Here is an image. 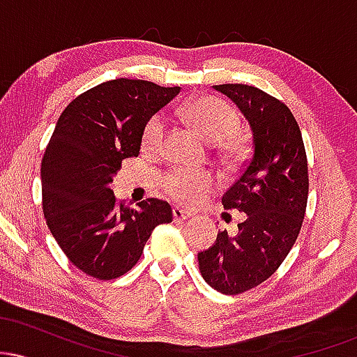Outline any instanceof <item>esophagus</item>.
I'll use <instances>...</instances> for the list:
<instances>
[{
	"label": "esophagus",
	"mask_w": 357,
	"mask_h": 357,
	"mask_svg": "<svg viewBox=\"0 0 357 357\" xmlns=\"http://www.w3.org/2000/svg\"><path fill=\"white\" fill-rule=\"evenodd\" d=\"M173 216H174V221H184V220L190 218L191 213L186 211V210H183V208L176 206V208H173Z\"/></svg>",
	"instance_id": "esophagus-1"
}]
</instances>
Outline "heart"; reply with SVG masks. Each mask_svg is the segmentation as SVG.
Returning a JSON list of instances; mask_svg holds the SVG:
<instances>
[{
	"instance_id": "heart-1",
	"label": "heart",
	"mask_w": 357,
	"mask_h": 357,
	"mask_svg": "<svg viewBox=\"0 0 357 357\" xmlns=\"http://www.w3.org/2000/svg\"><path fill=\"white\" fill-rule=\"evenodd\" d=\"M184 121L211 144L228 141L240 129V116L228 102L218 97H202L190 102L183 109ZM165 141V122L161 117H153L144 129V146L158 149ZM167 191L176 199L195 203L213 186V178L199 171H174L167 176Z\"/></svg>"
}]
</instances>
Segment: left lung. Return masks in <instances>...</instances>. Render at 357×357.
I'll return each instance as SVG.
<instances>
[{
  "label": "left lung",
  "instance_id": "left-lung-1",
  "mask_svg": "<svg viewBox=\"0 0 357 357\" xmlns=\"http://www.w3.org/2000/svg\"><path fill=\"white\" fill-rule=\"evenodd\" d=\"M240 109L252 129V158L228 188L225 210L245 213L238 233L220 231L198 253L206 284L235 296L267 280L289 255L301 231L309 195L305 147L284 102L243 84L213 85Z\"/></svg>",
  "mask_w": 357,
  "mask_h": 357
}]
</instances>
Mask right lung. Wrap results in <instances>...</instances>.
I'll return each mask as SVG.
<instances>
[{
  "mask_svg": "<svg viewBox=\"0 0 357 357\" xmlns=\"http://www.w3.org/2000/svg\"><path fill=\"white\" fill-rule=\"evenodd\" d=\"M179 90L109 80L73 99L56 122L42 159L43 215L68 260L90 277L124 275L154 228L173 221L162 199L119 204L110 183L121 162L139 154L149 119Z\"/></svg>",
  "mask_w": 357,
  "mask_h": 357,
  "instance_id": "add662e5",
  "label": "right lung"
}]
</instances>
